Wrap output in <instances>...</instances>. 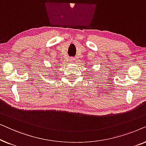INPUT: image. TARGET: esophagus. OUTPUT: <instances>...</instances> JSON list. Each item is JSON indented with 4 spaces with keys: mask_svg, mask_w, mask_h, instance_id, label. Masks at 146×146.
<instances>
[{
    "mask_svg": "<svg viewBox=\"0 0 146 146\" xmlns=\"http://www.w3.org/2000/svg\"><path fill=\"white\" fill-rule=\"evenodd\" d=\"M70 61L71 62H74L75 61V58H71L70 60Z\"/></svg>",
    "mask_w": 146,
    "mask_h": 146,
    "instance_id": "obj_1",
    "label": "esophagus"
}]
</instances>
